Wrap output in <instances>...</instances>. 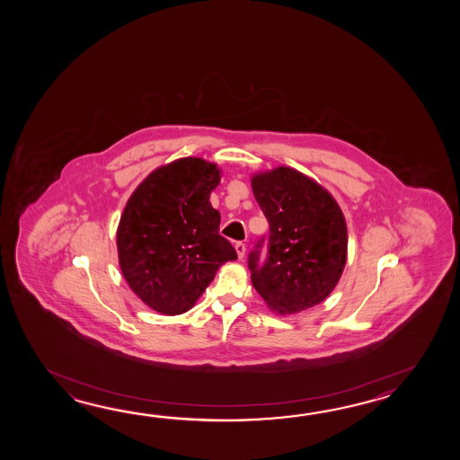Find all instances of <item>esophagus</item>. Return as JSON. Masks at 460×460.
Returning <instances> with one entry per match:
<instances>
[{
	"mask_svg": "<svg viewBox=\"0 0 460 460\" xmlns=\"http://www.w3.org/2000/svg\"><path fill=\"white\" fill-rule=\"evenodd\" d=\"M234 250H236V253H238V258L243 260L244 253H246V244H244L243 242H236V243H234Z\"/></svg>",
	"mask_w": 460,
	"mask_h": 460,
	"instance_id": "1",
	"label": "esophagus"
}]
</instances>
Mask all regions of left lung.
<instances>
[{
	"instance_id": "obj_1",
	"label": "left lung",
	"mask_w": 460,
	"mask_h": 460,
	"mask_svg": "<svg viewBox=\"0 0 460 460\" xmlns=\"http://www.w3.org/2000/svg\"><path fill=\"white\" fill-rule=\"evenodd\" d=\"M252 186L270 224L268 234L248 254L254 289L279 314L323 303L339 283L347 260L341 207L325 189L291 167L256 174Z\"/></svg>"
}]
</instances>
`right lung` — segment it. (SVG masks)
<instances>
[{
	"instance_id": "right-lung-1",
	"label": "right lung",
	"mask_w": 460,
	"mask_h": 460,
	"mask_svg": "<svg viewBox=\"0 0 460 460\" xmlns=\"http://www.w3.org/2000/svg\"><path fill=\"white\" fill-rule=\"evenodd\" d=\"M220 171L200 157L159 167L129 197L118 226V258L137 297L157 313L189 311L218 266L236 260L210 192Z\"/></svg>"
}]
</instances>
